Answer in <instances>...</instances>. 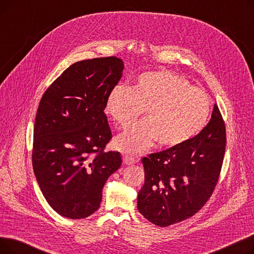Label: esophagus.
<instances>
[{
  "label": "esophagus",
  "instance_id": "1",
  "mask_svg": "<svg viewBox=\"0 0 254 254\" xmlns=\"http://www.w3.org/2000/svg\"><path fill=\"white\" fill-rule=\"evenodd\" d=\"M123 161H124V164L127 166H131L135 164V159L132 157H129V156H124Z\"/></svg>",
  "mask_w": 254,
  "mask_h": 254
}]
</instances>
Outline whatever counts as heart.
I'll use <instances>...</instances> for the list:
<instances>
[{
  "label": "heart",
  "mask_w": 254,
  "mask_h": 254,
  "mask_svg": "<svg viewBox=\"0 0 254 254\" xmlns=\"http://www.w3.org/2000/svg\"><path fill=\"white\" fill-rule=\"evenodd\" d=\"M210 108L203 89L170 71L146 72L131 87L113 86L105 104L107 115L122 127H127L145 111V120L115 140L117 149L128 154L141 153L155 142L165 149L181 147L204 128Z\"/></svg>",
  "instance_id": "b5f03b06"
}]
</instances>
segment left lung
<instances>
[{
  "instance_id": "1",
  "label": "left lung",
  "mask_w": 254,
  "mask_h": 254,
  "mask_svg": "<svg viewBox=\"0 0 254 254\" xmlns=\"http://www.w3.org/2000/svg\"><path fill=\"white\" fill-rule=\"evenodd\" d=\"M225 127L215 104L210 122L190 142L142 158L145 182L137 207L155 225L190 218L214 190L225 151Z\"/></svg>"
}]
</instances>
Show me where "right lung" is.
<instances>
[{
  "instance_id": "right-lung-1",
  "label": "right lung",
  "mask_w": 254,
  "mask_h": 254,
  "mask_svg": "<svg viewBox=\"0 0 254 254\" xmlns=\"http://www.w3.org/2000/svg\"><path fill=\"white\" fill-rule=\"evenodd\" d=\"M115 57L70 65L40 101L34 127L33 169L51 208L85 218L102 201L104 185L122 165L119 152H103L111 139L106 98L123 76Z\"/></svg>"
}]
</instances>
